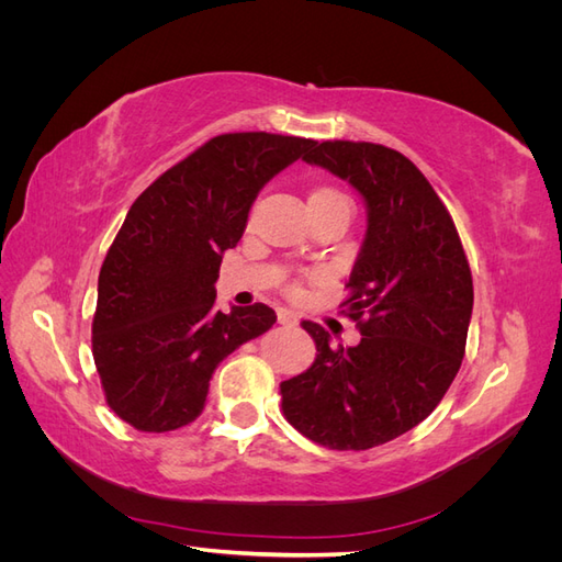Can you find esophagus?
Here are the masks:
<instances>
[{
    "instance_id": "esophagus-1",
    "label": "esophagus",
    "mask_w": 562,
    "mask_h": 562,
    "mask_svg": "<svg viewBox=\"0 0 562 562\" xmlns=\"http://www.w3.org/2000/svg\"><path fill=\"white\" fill-rule=\"evenodd\" d=\"M277 321L281 323V326H295V323H297V316H295L291 310H283V307H279V310H277Z\"/></svg>"
}]
</instances>
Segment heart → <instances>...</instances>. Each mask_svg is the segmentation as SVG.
<instances>
[{"label":"heart","instance_id":"1","mask_svg":"<svg viewBox=\"0 0 562 562\" xmlns=\"http://www.w3.org/2000/svg\"><path fill=\"white\" fill-rule=\"evenodd\" d=\"M347 199L342 192L335 190V187H316L310 194V203H323V201H342Z\"/></svg>","mask_w":562,"mask_h":562}]
</instances>
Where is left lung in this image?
Masks as SVG:
<instances>
[{
  "label": "left lung",
  "instance_id": "1",
  "mask_svg": "<svg viewBox=\"0 0 562 562\" xmlns=\"http://www.w3.org/2000/svg\"><path fill=\"white\" fill-rule=\"evenodd\" d=\"M302 159L366 199V239L339 304L361 342L330 347L318 323L302 321L316 359L279 384L281 411L323 448L368 450L417 427L450 389L467 351L471 267L446 203L401 151L323 140Z\"/></svg>",
  "mask_w": 562,
  "mask_h": 562
}]
</instances>
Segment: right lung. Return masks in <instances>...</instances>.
I'll list each match as a JSON object with an SVG mask.
<instances>
[{
  "mask_svg": "<svg viewBox=\"0 0 562 562\" xmlns=\"http://www.w3.org/2000/svg\"><path fill=\"white\" fill-rule=\"evenodd\" d=\"M312 145L265 131L215 135L133 201L100 267L91 326L105 401L133 429L194 422L217 363L277 323L262 302L217 312L215 281L255 196Z\"/></svg>",
  "mask_w": 562,
  "mask_h": 562,
  "instance_id": "obj_1",
  "label": "right lung"
}]
</instances>
